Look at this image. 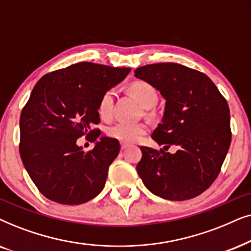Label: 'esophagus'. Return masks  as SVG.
Returning a JSON list of instances; mask_svg holds the SVG:
<instances>
[{
	"mask_svg": "<svg viewBox=\"0 0 251 251\" xmlns=\"http://www.w3.org/2000/svg\"><path fill=\"white\" fill-rule=\"evenodd\" d=\"M127 147H128L127 143H125V142L120 143V148H122V150H125L126 148H127Z\"/></svg>",
	"mask_w": 251,
	"mask_h": 251,
	"instance_id": "esophagus-1",
	"label": "esophagus"
}]
</instances>
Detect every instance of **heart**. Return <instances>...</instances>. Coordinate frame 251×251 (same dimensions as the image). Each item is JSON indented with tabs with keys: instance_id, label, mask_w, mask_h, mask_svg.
I'll return each mask as SVG.
<instances>
[{
	"instance_id": "obj_1",
	"label": "heart",
	"mask_w": 251,
	"mask_h": 251,
	"mask_svg": "<svg viewBox=\"0 0 251 251\" xmlns=\"http://www.w3.org/2000/svg\"><path fill=\"white\" fill-rule=\"evenodd\" d=\"M132 95L134 96L143 108H151L158 100L156 88L145 81H136L129 87ZM115 102V91L108 89L103 93L99 102V115L103 119L111 118ZM108 135L122 142H135L147 132L146 125L143 124H131L126 122H118L108 128Z\"/></svg>"
}]
</instances>
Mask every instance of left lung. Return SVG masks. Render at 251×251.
<instances>
[{
    "label": "left lung",
    "instance_id": "left-lung-1",
    "mask_svg": "<svg viewBox=\"0 0 251 251\" xmlns=\"http://www.w3.org/2000/svg\"><path fill=\"white\" fill-rule=\"evenodd\" d=\"M135 76L155 87L165 99L162 124L151 138L178 148L141 147L136 171L145 186L159 198L185 201L209 188L220 172L229 149V108L204 73L178 63H157L135 70Z\"/></svg>",
    "mask_w": 251,
    "mask_h": 251
}]
</instances>
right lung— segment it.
Segmentation results:
<instances>
[{
	"label": "right lung",
	"instance_id": "right-lung-1",
	"mask_svg": "<svg viewBox=\"0 0 251 251\" xmlns=\"http://www.w3.org/2000/svg\"><path fill=\"white\" fill-rule=\"evenodd\" d=\"M131 69L81 62L43 75L22 110L19 152L26 171L50 201L78 205L104 188L109 166L118 156L117 139L100 136L99 102ZM82 135L96 142L83 152Z\"/></svg>",
	"mask_w": 251,
	"mask_h": 251
}]
</instances>
